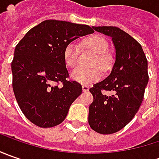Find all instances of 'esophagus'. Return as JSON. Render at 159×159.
Returning <instances> with one entry per match:
<instances>
[{
  "label": "esophagus",
  "instance_id": "obj_1",
  "mask_svg": "<svg viewBox=\"0 0 159 159\" xmlns=\"http://www.w3.org/2000/svg\"><path fill=\"white\" fill-rule=\"evenodd\" d=\"M82 89L84 92H87V91H89V87L88 86V85H83Z\"/></svg>",
  "mask_w": 159,
  "mask_h": 159
}]
</instances>
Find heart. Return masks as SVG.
<instances>
[{"mask_svg":"<svg viewBox=\"0 0 159 159\" xmlns=\"http://www.w3.org/2000/svg\"><path fill=\"white\" fill-rule=\"evenodd\" d=\"M81 48L85 50H89L95 53V57L91 61L90 69H81L79 68L71 72V78L81 84H90L98 81L102 78V71L107 70L111 64V58L108 50L107 40L100 35H91L85 38L81 41ZM80 57V48L79 46L70 42L64 48V60L65 64L70 68H75L79 64ZM99 67L100 69L98 68Z\"/></svg>","mask_w":159,"mask_h":159,"instance_id":"heart-1","label":"heart"}]
</instances>
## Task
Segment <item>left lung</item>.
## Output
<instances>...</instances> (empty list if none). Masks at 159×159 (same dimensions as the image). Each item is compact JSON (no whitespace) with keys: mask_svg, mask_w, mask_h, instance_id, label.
<instances>
[{"mask_svg":"<svg viewBox=\"0 0 159 159\" xmlns=\"http://www.w3.org/2000/svg\"><path fill=\"white\" fill-rule=\"evenodd\" d=\"M94 29L112 38L116 61L111 74L89 89L94 101L89 106V124L94 131L111 134L125 127L137 113L149 81L148 61L141 44L123 30Z\"/></svg>","mask_w":159,"mask_h":159,"instance_id":"obj_1","label":"left lung"}]
</instances>
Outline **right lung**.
I'll return each mask as SVG.
<instances>
[{
  "instance_id": "right-lung-1",
  "label": "right lung",
  "mask_w": 159,
  "mask_h": 159,
  "mask_svg": "<svg viewBox=\"0 0 159 159\" xmlns=\"http://www.w3.org/2000/svg\"><path fill=\"white\" fill-rule=\"evenodd\" d=\"M93 33L87 25L49 19L29 30L16 46L13 91L22 112L34 125H59L82 93L80 83L68 80L64 49L80 36Z\"/></svg>"
}]
</instances>
